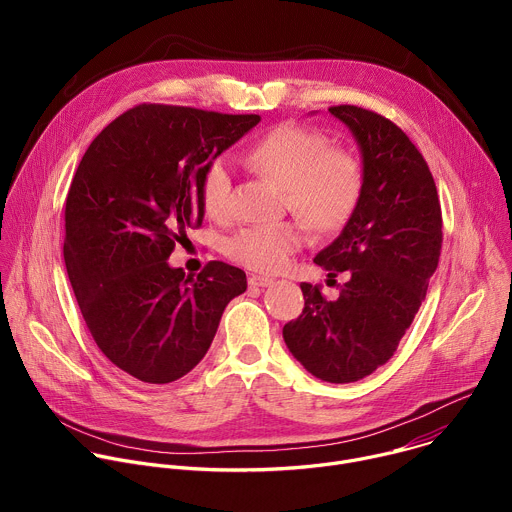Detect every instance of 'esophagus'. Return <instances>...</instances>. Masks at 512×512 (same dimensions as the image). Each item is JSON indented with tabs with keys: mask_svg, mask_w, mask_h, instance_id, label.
I'll return each mask as SVG.
<instances>
[{
	"mask_svg": "<svg viewBox=\"0 0 512 512\" xmlns=\"http://www.w3.org/2000/svg\"><path fill=\"white\" fill-rule=\"evenodd\" d=\"M273 283V279L271 277H265V275H251L249 277V285L251 287H267V285H271Z\"/></svg>",
	"mask_w": 512,
	"mask_h": 512,
	"instance_id": "esophagus-1",
	"label": "esophagus"
}]
</instances>
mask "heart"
<instances>
[{"instance_id": "1", "label": "heart", "mask_w": 512, "mask_h": 512, "mask_svg": "<svg viewBox=\"0 0 512 512\" xmlns=\"http://www.w3.org/2000/svg\"><path fill=\"white\" fill-rule=\"evenodd\" d=\"M249 164L283 186L285 206L320 233L344 227L364 192L360 160L342 148H330L324 133L296 123L267 131L249 150ZM200 200L212 218H227L233 208V170L227 158H214L200 180ZM306 241L296 218L249 225L227 239V255L249 269L275 273Z\"/></svg>"}]
</instances>
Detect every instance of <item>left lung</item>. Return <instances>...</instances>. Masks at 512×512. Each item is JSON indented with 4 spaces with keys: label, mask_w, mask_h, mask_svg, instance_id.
<instances>
[{
    "label": "left lung",
    "mask_w": 512,
    "mask_h": 512,
    "mask_svg": "<svg viewBox=\"0 0 512 512\" xmlns=\"http://www.w3.org/2000/svg\"><path fill=\"white\" fill-rule=\"evenodd\" d=\"M328 111L358 143L364 192L314 263L348 281L334 302L322 285L302 283L304 312L283 326V340L316 379L354 383L393 356L425 300L442 251V206L427 162L393 121L356 105Z\"/></svg>",
    "instance_id": "obj_1"
}]
</instances>
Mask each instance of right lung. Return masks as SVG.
Returning <instances> with one entry per match:
<instances>
[{
  "mask_svg": "<svg viewBox=\"0 0 512 512\" xmlns=\"http://www.w3.org/2000/svg\"><path fill=\"white\" fill-rule=\"evenodd\" d=\"M261 121L143 103L89 145L64 210V263L101 352L137 381L166 385L212 344L247 275L208 261L194 277L170 267L176 243L204 218V168Z\"/></svg>",
  "mask_w": 512,
  "mask_h": 512,
  "instance_id": "right-lung-1",
  "label": "right lung"
}]
</instances>
